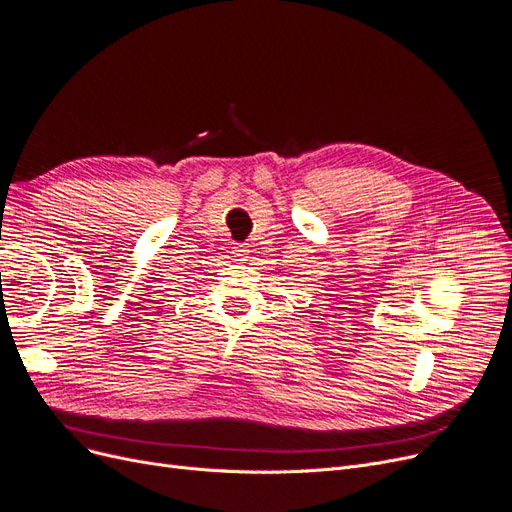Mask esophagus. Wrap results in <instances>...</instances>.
<instances>
[{
  "instance_id": "34e87169",
  "label": "esophagus",
  "mask_w": 512,
  "mask_h": 512,
  "mask_svg": "<svg viewBox=\"0 0 512 512\" xmlns=\"http://www.w3.org/2000/svg\"><path fill=\"white\" fill-rule=\"evenodd\" d=\"M232 253H234V257H236L238 261H242L246 255H249V249H246L244 244H236V246H232Z\"/></svg>"
}]
</instances>
